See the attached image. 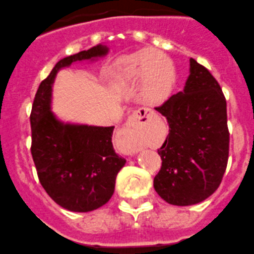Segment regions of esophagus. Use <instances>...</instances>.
<instances>
[{
	"mask_svg": "<svg viewBox=\"0 0 254 254\" xmlns=\"http://www.w3.org/2000/svg\"><path fill=\"white\" fill-rule=\"evenodd\" d=\"M150 110L141 108L132 113L131 117L127 119V127L124 130V139L129 144V152H135L139 150L141 145V132L145 125L149 122Z\"/></svg>",
	"mask_w": 254,
	"mask_h": 254,
	"instance_id": "esophagus-1",
	"label": "esophagus"
}]
</instances>
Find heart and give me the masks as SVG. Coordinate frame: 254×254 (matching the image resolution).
I'll return each instance as SVG.
<instances>
[{"label":"heart","mask_w":254,"mask_h":254,"mask_svg":"<svg viewBox=\"0 0 254 254\" xmlns=\"http://www.w3.org/2000/svg\"><path fill=\"white\" fill-rule=\"evenodd\" d=\"M118 74L125 82L144 79V97L150 102L164 99L174 82V68L170 59L152 49L123 59L118 64Z\"/></svg>","instance_id":"obj_1"}]
</instances>
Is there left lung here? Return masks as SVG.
Returning a JSON list of instances; mask_svg holds the SVG:
<instances>
[{"instance_id": "1", "label": "left lung", "mask_w": 254, "mask_h": 254, "mask_svg": "<svg viewBox=\"0 0 254 254\" xmlns=\"http://www.w3.org/2000/svg\"><path fill=\"white\" fill-rule=\"evenodd\" d=\"M155 110L169 123V135L157 150L162 162L155 191L170 205L202 202L220 186L230 151L227 104L220 84L191 58L184 90Z\"/></svg>"}]
</instances>
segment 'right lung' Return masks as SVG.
I'll use <instances>...</instances> for the list:
<instances>
[{
	"mask_svg": "<svg viewBox=\"0 0 254 254\" xmlns=\"http://www.w3.org/2000/svg\"><path fill=\"white\" fill-rule=\"evenodd\" d=\"M107 53V47L98 44L61 59L39 84L29 117L31 152L39 182L54 202L73 212H89L105 205L127 160L113 147L114 127L64 124L54 117L52 84L61 68Z\"/></svg>",
	"mask_w": 254,
	"mask_h": 254,
	"instance_id": "1",
	"label": "right lung"
}]
</instances>
